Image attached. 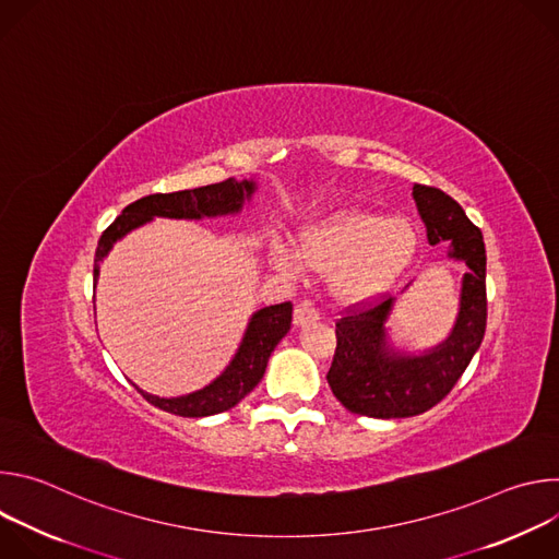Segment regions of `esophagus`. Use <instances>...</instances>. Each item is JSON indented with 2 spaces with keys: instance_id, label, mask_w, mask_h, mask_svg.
Masks as SVG:
<instances>
[{
  "instance_id": "obj_1",
  "label": "esophagus",
  "mask_w": 559,
  "mask_h": 559,
  "mask_svg": "<svg viewBox=\"0 0 559 559\" xmlns=\"http://www.w3.org/2000/svg\"><path fill=\"white\" fill-rule=\"evenodd\" d=\"M316 321H318V311L311 302L305 300V302L296 305V309H294V325L296 328H302V325H309V323H316Z\"/></svg>"
}]
</instances>
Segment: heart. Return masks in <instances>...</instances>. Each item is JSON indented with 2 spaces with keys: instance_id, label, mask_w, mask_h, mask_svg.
I'll return each instance as SVG.
<instances>
[{
  "instance_id": "heart-1",
  "label": "heart",
  "mask_w": 559,
  "mask_h": 559,
  "mask_svg": "<svg viewBox=\"0 0 559 559\" xmlns=\"http://www.w3.org/2000/svg\"><path fill=\"white\" fill-rule=\"evenodd\" d=\"M416 250V231L403 218L367 212H341L316 221L298 236V255L283 254V265L298 274L302 263L330 276V289L343 305L369 300L391 287Z\"/></svg>"
}]
</instances>
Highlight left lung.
Returning <instances> with one entry per match:
<instances>
[{
    "label": "left lung",
    "instance_id": "obj_1",
    "mask_svg": "<svg viewBox=\"0 0 559 559\" xmlns=\"http://www.w3.org/2000/svg\"><path fill=\"white\" fill-rule=\"evenodd\" d=\"M414 201L431 246L449 243V259L462 261L460 311L447 341L423 354L391 347L384 323L393 298L352 309L336 323V354L328 382L345 409L369 418H412L436 407L453 389L487 330V254L480 227L457 201L438 188L414 186Z\"/></svg>",
    "mask_w": 559,
    "mask_h": 559
}]
</instances>
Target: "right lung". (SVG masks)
Returning a JSON list of instances; mask_svg holds the SVG:
<instances>
[{"instance_id":"add662e5","label":"right lung","mask_w":559,"mask_h":559,"mask_svg":"<svg viewBox=\"0 0 559 559\" xmlns=\"http://www.w3.org/2000/svg\"><path fill=\"white\" fill-rule=\"evenodd\" d=\"M257 192L254 181L227 179L221 183L181 190L170 194H150L130 203L102 234L95 252V283L99 278V265L112 250V246L134 227L152 221L154 216L166 218H203V216H225L238 214L246 201ZM292 325V302L270 305L252 313L246 336L238 345L231 362L225 371L214 378L207 386L179 397H158L143 389L139 393L158 409H164L183 418H203L231 409L261 382L267 360L281 338Z\"/></svg>"}]
</instances>
